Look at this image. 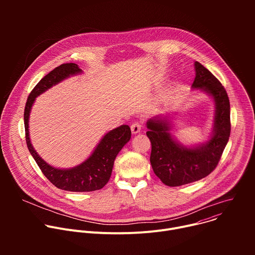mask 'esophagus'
<instances>
[{"label": "esophagus", "mask_w": 255, "mask_h": 255, "mask_svg": "<svg viewBox=\"0 0 255 255\" xmlns=\"http://www.w3.org/2000/svg\"><path fill=\"white\" fill-rule=\"evenodd\" d=\"M141 130V124L139 122H134L132 125H131V131L133 134H137L139 133Z\"/></svg>", "instance_id": "34e87169"}]
</instances>
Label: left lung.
Masks as SVG:
<instances>
[{"label":"left lung","mask_w":255,"mask_h":255,"mask_svg":"<svg viewBox=\"0 0 255 255\" xmlns=\"http://www.w3.org/2000/svg\"><path fill=\"white\" fill-rule=\"evenodd\" d=\"M194 65L196 78L192 89L209 95L215 104L209 139L192 146L181 144L170 133L171 121L167 115L152 117L146 123L152 169L168 187L191 184L210 174L219 162L230 136V103L224 87L200 62L195 61Z\"/></svg>","instance_id":"left-lung-1"}]
</instances>
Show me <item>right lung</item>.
Returning <instances> with one entry per match:
<instances>
[{
  "label": "right lung",
  "instance_id": "right-lung-1",
  "mask_svg": "<svg viewBox=\"0 0 255 255\" xmlns=\"http://www.w3.org/2000/svg\"><path fill=\"white\" fill-rule=\"evenodd\" d=\"M80 74H83V70L78 64L63 63L46 75L35 86L27 99L24 124L28 149L51 184L69 192H93L101 190L110 179L117 154L131 138L128 125H121L106 133L92 154L79 165L70 168L54 167L44 161L34 149L29 135V117L36 98L69 77Z\"/></svg>",
  "mask_w": 255,
  "mask_h": 255
}]
</instances>
